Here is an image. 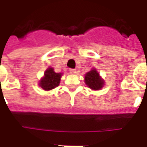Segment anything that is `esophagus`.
<instances>
[{
  "label": "esophagus",
  "instance_id": "obj_1",
  "mask_svg": "<svg viewBox=\"0 0 147 147\" xmlns=\"http://www.w3.org/2000/svg\"><path fill=\"white\" fill-rule=\"evenodd\" d=\"M69 72H70L71 74H75V73H76V69H69Z\"/></svg>",
  "mask_w": 147,
  "mask_h": 147
}]
</instances>
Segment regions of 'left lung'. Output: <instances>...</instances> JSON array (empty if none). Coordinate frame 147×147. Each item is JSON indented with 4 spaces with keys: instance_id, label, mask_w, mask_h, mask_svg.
I'll return each mask as SVG.
<instances>
[{
    "instance_id": "8db88e82",
    "label": "left lung",
    "mask_w": 147,
    "mask_h": 147,
    "mask_svg": "<svg viewBox=\"0 0 147 147\" xmlns=\"http://www.w3.org/2000/svg\"><path fill=\"white\" fill-rule=\"evenodd\" d=\"M85 82L92 90H100L104 85V81L99 76L96 69H92L85 75Z\"/></svg>"
}]
</instances>
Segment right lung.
Returning a JSON list of instances; mask_svg holds the SVG:
<instances>
[{"mask_svg":"<svg viewBox=\"0 0 147 147\" xmlns=\"http://www.w3.org/2000/svg\"><path fill=\"white\" fill-rule=\"evenodd\" d=\"M61 74L55 73L52 68H49L45 73V76L40 81V87L46 91L52 90L59 86Z\"/></svg>","mask_w":147,"mask_h":147,"instance_id":"right-lung-1","label":"right lung"}]
</instances>
